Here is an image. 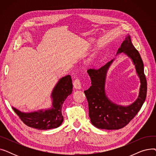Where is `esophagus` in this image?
I'll list each match as a JSON object with an SVG mask.
<instances>
[{"label": "esophagus", "instance_id": "1", "mask_svg": "<svg viewBox=\"0 0 156 156\" xmlns=\"http://www.w3.org/2000/svg\"><path fill=\"white\" fill-rule=\"evenodd\" d=\"M73 86L76 89H81V82L79 79H76L73 81Z\"/></svg>", "mask_w": 156, "mask_h": 156}]
</instances>
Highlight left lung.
Wrapping results in <instances>:
<instances>
[{"mask_svg":"<svg viewBox=\"0 0 156 156\" xmlns=\"http://www.w3.org/2000/svg\"><path fill=\"white\" fill-rule=\"evenodd\" d=\"M123 52L132 60L140 87L136 100L131 105L122 106L113 103L105 94V85L107 72L114 59L99 69H89L91 84L84 91L88 103L89 117L92 124L99 129H118L125 127L141 109L147 95V80L144 74V63L138 51L135 48L128 35L118 48L116 55Z\"/></svg>","mask_w":156,"mask_h":156,"instance_id":"8db88e82","label":"left lung"}]
</instances>
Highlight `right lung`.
<instances>
[{
	"label": "right lung",
	"instance_id": "add662e5",
	"mask_svg": "<svg viewBox=\"0 0 156 156\" xmlns=\"http://www.w3.org/2000/svg\"><path fill=\"white\" fill-rule=\"evenodd\" d=\"M73 84L70 75L61 78L51 94L52 108L31 112H23L12 107L21 120L28 126L38 129H49L59 127L63 121L62 104L72 93Z\"/></svg>",
	"mask_w": 156,
	"mask_h": 156
}]
</instances>
